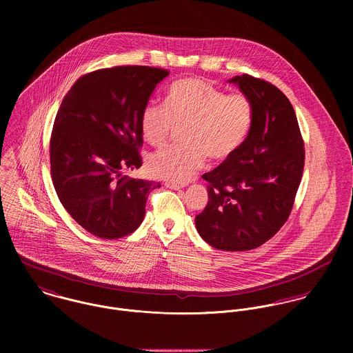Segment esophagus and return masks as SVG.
<instances>
[{
  "label": "esophagus",
  "instance_id": "esophagus-1",
  "mask_svg": "<svg viewBox=\"0 0 353 353\" xmlns=\"http://www.w3.org/2000/svg\"><path fill=\"white\" fill-rule=\"evenodd\" d=\"M165 188L172 189V190H178V189H182V188H183V185L176 183V182H172V181H168V182H165Z\"/></svg>",
  "mask_w": 353,
  "mask_h": 353
}]
</instances>
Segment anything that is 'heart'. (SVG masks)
<instances>
[{"label":"heart","instance_id":"obj_1","mask_svg":"<svg viewBox=\"0 0 353 353\" xmlns=\"http://www.w3.org/2000/svg\"><path fill=\"white\" fill-rule=\"evenodd\" d=\"M252 121V103L245 95H227L199 77L174 81L164 105L150 101L143 108L140 129L145 143L159 147L183 126L179 134L183 144L153 153L150 168L156 176L185 182L201 168L206 156L219 163L236 151Z\"/></svg>","mask_w":353,"mask_h":353}]
</instances>
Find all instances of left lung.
I'll return each instance as SVG.
<instances>
[{"label":"left lung","instance_id":"1","mask_svg":"<svg viewBox=\"0 0 353 353\" xmlns=\"http://www.w3.org/2000/svg\"><path fill=\"white\" fill-rule=\"evenodd\" d=\"M230 83L252 103V126L236 151L202 175L208 203L196 227L217 250L246 252L287 221L302 181L304 143L295 110L277 87L249 74Z\"/></svg>","mask_w":353,"mask_h":353}]
</instances>
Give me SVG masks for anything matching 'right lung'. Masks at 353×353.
Instances as JSON below:
<instances>
[{"label":"right lung","mask_w":353,"mask_h":353,"mask_svg":"<svg viewBox=\"0 0 353 353\" xmlns=\"http://www.w3.org/2000/svg\"><path fill=\"white\" fill-rule=\"evenodd\" d=\"M168 70L115 66L81 76L57 112L50 140L51 179L68 213L101 239L134 232L160 183L132 179L140 168V117Z\"/></svg>","instance_id":"right-lung-1"}]
</instances>
